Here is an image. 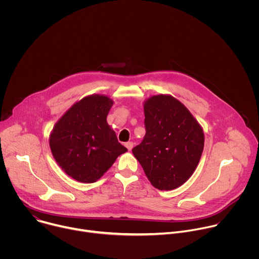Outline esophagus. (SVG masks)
I'll return each mask as SVG.
<instances>
[{
    "label": "esophagus",
    "mask_w": 259,
    "mask_h": 259,
    "mask_svg": "<svg viewBox=\"0 0 259 259\" xmlns=\"http://www.w3.org/2000/svg\"><path fill=\"white\" fill-rule=\"evenodd\" d=\"M133 145H134V143L132 141H128V142L125 143V146L127 147L128 151H131L133 149Z\"/></svg>",
    "instance_id": "obj_1"
}]
</instances>
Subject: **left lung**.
I'll return each mask as SVG.
<instances>
[{
  "label": "left lung",
  "mask_w": 259,
  "mask_h": 259,
  "mask_svg": "<svg viewBox=\"0 0 259 259\" xmlns=\"http://www.w3.org/2000/svg\"><path fill=\"white\" fill-rule=\"evenodd\" d=\"M145 136L132 150L147 179L160 191H171L189 180L204 150L202 126L190 110L169 94L143 102Z\"/></svg>",
  "instance_id": "1"
}]
</instances>
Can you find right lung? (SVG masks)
<instances>
[{
    "instance_id": "obj_1",
    "label": "right lung",
    "mask_w": 259,
    "mask_h": 259,
    "mask_svg": "<svg viewBox=\"0 0 259 259\" xmlns=\"http://www.w3.org/2000/svg\"><path fill=\"white\" fill-rule=\"evenodd\" d=\"M114 101L92 94L73 103L56 122L49 136L51 153L71 178L92 183L127 152L106 121Z\"/></svg>"
}]
</instances>
